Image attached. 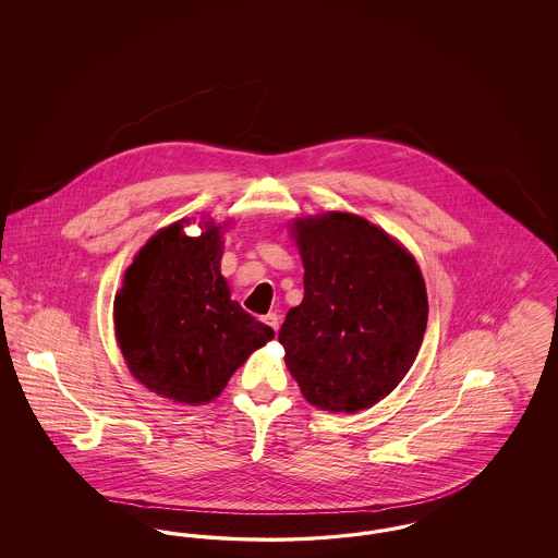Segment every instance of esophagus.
Instances as JSON below:
<instances>
[{
	"instance_id": "obj_1",
	"label": "esophagus",
	"mask_w": 558,
	"mask_h": 558,
	"mask_svg": "<svg viewBox=\"0 0 558 558\" xmlns=\"http://www.w3.org/2000/svg\"><path fill=\"white\" fill-rule=\"evenodd\" d=\"M264 322H266L267 326L271 328V330H276L278 332V328H280V316L276 314V312H269L264 316Z\"/></svg>"
}]
</instances>
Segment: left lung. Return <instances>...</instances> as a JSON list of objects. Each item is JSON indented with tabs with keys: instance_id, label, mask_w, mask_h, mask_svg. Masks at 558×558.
<instances>
[{
	"instance_id": "obj_1",
	"label": "left lung",
	"mask_w": 558,
	"mask_h": 558,
	"mask_svg": "<svg viewBox=\"0 0 558 558\" xmlns=\"http://www.w3.org/2000/svg\"><path fill=\"white\" fill-rule=\"evenodd\" d=\"M292 236L305 294L278 335L287 368L319 410L371 408L398 387L423 343L421 267L398 240L351 213L294 219Z\"/></svg>"
}]
</instances>
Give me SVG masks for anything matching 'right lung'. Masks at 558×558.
<instances>
[{
    "mask_svg": "<svg viewBox=\"0 0 558 558\" xmlns=\"http://www.w3.org/2000/svg\"><path fill=\"white\" fill-rule=\"evenodd\" d=\"M184 219L162 228L133 257L114 296V332L133 376L160 398L209 403L274 330L230 296L219 271L221 230Z\"/></svg>",
    "mask_w": 558,
    "mask_h": 558,
    "instance_id": "right-lung-1",
    "label": "right lung"
}]
</instances>
